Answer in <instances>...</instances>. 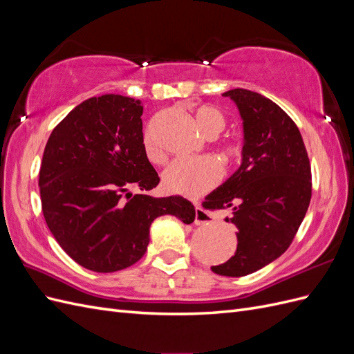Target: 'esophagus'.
Instances as JSON below:
<instances>
[{"mask_svg":"<svg viewBox=\"0 0 354 354\" xmlns=\"http://www.w3.org/2000/svg\"><path fill=\"white\" fill-rule=\"evenodd\" d=\"M212 218L214 217L211 216V214L203 208H201L199 205L195 208V223L196 224H209V223H212Z\"/></svg>","mask_w":354,"mask_h":354,"instance_id":"34e87169","label":"esophagus"}]
</instances>
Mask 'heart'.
<instances>
[{
	"instance_id": "b5f03b06",
	"label": "heart",
	"mask_w": 354,
	"mask_h": 354,
	"mask_svg": "<svg viewBox=\"0 0 354 354\" xmlns=\"http://www.w3.org/2000/svg\"><path fill=\"white\" fill-rule=\"evenodd\" d=\"M194 118L201 133L209 138L217 137L226 127V118L212 106H199L194 113ZM143 145L149 159L153 162L162 160L164 155L155 142L152 128L146 130ZM218 155L224 164L232 167L241 160L242 146L234 140H226L218 146ZM220 177V167L211 158H177L164 169L162 185L171 194L196 196L216 186Z\"/></svg>"
}]
</instances>
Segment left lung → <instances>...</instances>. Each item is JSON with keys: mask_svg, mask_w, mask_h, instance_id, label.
Returning <instances> with one entry per match:
<instances>
[{"mask_svg": "<svg viewBox=\"0 0 354 354\" xmlns=\"http://www.w3.org/2000/svg\"><path fill=\"white\" fill-rule=\"evenodd\" d=\"M223 95L234 100L243 120L242 165L202 207L233 209L226 221L239 230L236 252L211 270L239 277L260 270L292 243L312 199V168L298 127L274 102L243 88Z\"/></svg>", "mask_w": 354, "mask_h": 354, "instance_id": "8db88e82", "label": "left lung"}]
</instances>
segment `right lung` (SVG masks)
<instances>
[{
  "label": "right lung",
  "mask_w": 354,
  "mask_h": 354,
  "mask_svg": "<svg viewBox=\"0 0 354 354\" xmlns=\"http://www.w3.org/2000/svg\"><path fill=\"white\" fill-rule=\"evenodd\" d=\"M142 113L140 100L91 97L55 127L42 155L38 185L47 226L63 251L93 272L140 260L156 217L195 220L190 201L146 195L159 177L145 151Z\"/></svg>",
  "instance_id": "obj_1"
}]
</instances>
